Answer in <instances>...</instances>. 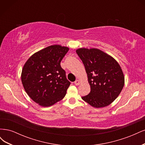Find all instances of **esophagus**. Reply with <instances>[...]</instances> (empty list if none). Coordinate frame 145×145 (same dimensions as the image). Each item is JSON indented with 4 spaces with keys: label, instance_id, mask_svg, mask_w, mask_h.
Instances as JSON below:
<instances>
[{
    "label": "esophagus",
    "instance_id": "1",
    "mask_svg": "<svg viewBox=\"0 0 145 145\" xmlns=\"http://www.w3.org/2000/svg\"><path fill=\"white\" fill-rule=\"evenodd\" d=\"M80 82L79 80H76L75 82H74V84H75L76 85H80Z\"/></svg>",
    "mask_w": 145,
    "mask_h": 145
}]
</instances>
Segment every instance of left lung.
<instances>
[{"mask_svg":"<svg viewBox=\"0 0 145 145\" xmlns=\"http://www.w3.org/2000/svg\"><path fill=\"white\" fill-rule=\"evenodd\" d=\"M77 54L85 66L91 91L82 99L95 108L110 105L124 86L125 77L119 64L99 49L79 48Z\"/></svg>","mask_w":145,"mask_h":145,"instance_id":"left-lung-1","label":"left lung"}]
</instances>
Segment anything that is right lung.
I'll list each match as a JSON object with an SVG mask.
<instances>
[{"label":"right lung","mask_w":145,"mask_h":145,"mask_svg":"<svg viewBox=\"0 0 145 145\" xmlns=\"http://www.w3.org/2000/svg\"><path fill=\"white\" fill-rule=\"evenodd\" d=\"M69 50L54 45L32 55L24 66L22 82L26 93L35 102L48 107L64 98L71 83L60 62Z\"/></svg>","instance_id":"1"}]
</instances>
